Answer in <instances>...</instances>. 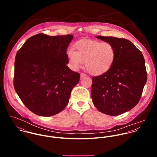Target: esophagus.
<instances>
[{"label":"esophagus","mask_w":157,"mask_h":157,"mask_svg":"<svg viewBox=\"0 0 157 157\" xmlns=\"http://www.w3.org/2000/svg\"><path fill=\"white\" fill-rule=\"evenodd\" d=\"M86 76V75L85 74H84V73H81L80 74V78H83V77H85Z\"/></svg>","instance_id":"34e87169"}]
</instances>
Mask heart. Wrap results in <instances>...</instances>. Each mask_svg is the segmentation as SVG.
<instances>
[{
	"instance_id": "b5f03b06",
	"label": "heart",
	"mask_w": 157,
	"mask_h": 157,
	"mask_svg": "<svg viewBox=\"0 0 157 157\" xmlns=\"http://www.w3.org/2000/svg\"><path fill=\"white\" fill-rule=\"evenodd\" d=\"M67 56L72 69H77L85 62V69L90 74L100 75L112 67L116 50L109 42L83 39L77 42L73 49L67 51Z\"/></svg>"
}]
</instances>
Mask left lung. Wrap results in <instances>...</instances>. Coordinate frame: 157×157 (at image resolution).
<instances>
[{
	"instance_id": "1",
	"label": "left lung",
	"mask_w": 157,
	"mask_h": 157,
	"mask_svg": "<svg viewBox=\"0 0 157 157\" xmlns=\"http://www.w3.org/2000/svg\"><path fill=\"white\" fill-rule=\"evenodd\" d=\"M96 37L112 44L116 57L107 72L92 77V101L100 112L119 115L132 109L140 100L147 81L144 59L129 40L101 36Z\"/></svg>"
}]
</instances>
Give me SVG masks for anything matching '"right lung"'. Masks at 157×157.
<instances>
[{
  "label": "right lung",
  "instance_id": "1",
  "mask_svg": "<svg viewBox=\"0 0 157 157\" xmlns=\"http://www.w3.org/2000/svg\"><path fill=\"white\" fill-rule=\"evenodd\" d=\"M73 36L40 33L17 51L14 86L23 103L36 115L49 117L62 111L80 74L67 66V50Z\"/></svg>",
  "mask_w": 157,
  "mask_h": 157
}]
</instances>
